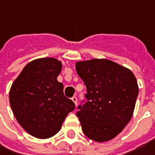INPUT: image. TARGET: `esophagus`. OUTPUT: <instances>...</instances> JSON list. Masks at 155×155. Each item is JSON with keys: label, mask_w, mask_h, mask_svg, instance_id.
I'll return each mask as SVG.
<instances>
[{"label": "esophagus", "mask_w": 155, "mask_h": 155, "mask_svg": "<svg viewBox=\"0 0 155 155\" xmlns=\"http://www.w3.org/2000/svg\"><path fill=\"white\" fill-rule=\"evenodd\" d=\"M72 101L74 102L75 106H77V97H76V96H73V97H72Z\"/></svg>", "instance_id": "esophagus-1"}]
</instances>
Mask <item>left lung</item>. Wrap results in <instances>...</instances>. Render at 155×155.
<instances>
[{
    "label": "left lung",
    "mask_w": 155,
    "mask_h": 155,
    "mask_svg": "<svg viewBox=\"0 0 155 155\" xmlns=\"http://www.w3.org/2000/svg\"><path fill=\"white\" fill-rule=\"evenodd\" d=\"M75 68L87 87L76 113L82 131L98 142L112 140L132 118L139 93L136 78L107 59L79 61Z\"/></svg>",
    "instance_id": "1"
}]
</instances>
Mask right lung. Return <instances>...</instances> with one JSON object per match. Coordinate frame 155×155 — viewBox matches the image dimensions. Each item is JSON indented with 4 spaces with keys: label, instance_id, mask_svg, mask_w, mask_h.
<instances>
[{
    "label": "right lung",
    "instance_id": "obj_1",
    "mask_svg": "<svg viewBox=\"0 0 155 155\" xmlns=\"http://www.w3.org/2000/svg\"><path fill=\"white\" fill-rule=\"evenodd\" d=\"M61 62L41 58L29 62L14 81L9 101L17 121L29 134L39 139L54 136L75 105L63 93L57 77Z\"/></svg>",
    "mask_w": 155,
    "mask_h": 155
}]
</instances>
